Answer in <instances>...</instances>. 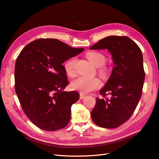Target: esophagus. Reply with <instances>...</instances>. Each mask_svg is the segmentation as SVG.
<instances>
[{"mask_svg": "<svg viewBox=\"0 0 159 159\" xmlns=\"http://www.w3.org/2000/svg\"><path fill=\"white\" fill-rule=\"evenodd\" d=\"M85 97H86V95H85L84 94H83V93H80V100H82Z\"/></svg>", "mask_w": 159, "mask_h": 159, "instance_id": "obj_1", "label": "esophagus"}]
</instances>
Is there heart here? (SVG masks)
Masks as SVG:
<instances>
[{"mask_svg":"<svg viewBox=\"0 0 159 159\" xmlns=\"http://www.w3.org/2000/svg\"><path fill=\"white\" fill-rule=\"evenodd\" d=\"M88 59L97 67H98L99 74L104 77L107 73V68L104 66L106 62V57L104 54L98 52H89L86 55ZM76 62L75 58L73 57L64 64L65 70L68 75L71 77L75 76V73L74 67ZM101 80L98 78H88L80 77L73 81L71 87L73 89L80 91L82 93H87L98 89L101 86Z\"/></svg>","mask_w":159,"mask_h":159,"instance_id":"obj_1","label":"heart"}]
</instances>
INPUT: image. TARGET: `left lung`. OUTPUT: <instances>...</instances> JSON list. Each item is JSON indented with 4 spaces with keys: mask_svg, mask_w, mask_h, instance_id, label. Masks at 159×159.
<instances>
[{
    "mask_svg": "<svg viewBox=\"0 0 159 159\" xmlns=\"http://www.w3.org/2000/svg\"><path fill=\"white\" fill-rule=\"evenodd\" d=\"M89 49H107L114 63L109 80L100 91L104 98H97L91 119L100 127L117 128L131 117L140 99L145 79L143 53L126 36L107 37ZM107 94L110 99L105 98Z\"/></svg>",
    "mask_w": 159,
    "mask_h": 159,
    "instance_id": "obj_1",
    "label": "left lung"
}]
</instances>
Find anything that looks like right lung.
Instances as JSON below:
<instances>
[{"mask_svg": "<svg viewBox=\"0 0 159 159\" xmlns=\"http://www.w3.org/2000/svg\"><path fill=\"white\" fill-rule=\"evenodd\" d=\"M84 48H73L55 39H39L25 46L16 58L15 88L28 118L38 128L56 131L66 127L71 107L79 99L68 84L62 63Z\"/></svg>", "mask_w": 159, "mask_h": 159, "instance_id": "right-lung-1", "label": "right lung"}]
</instances>
